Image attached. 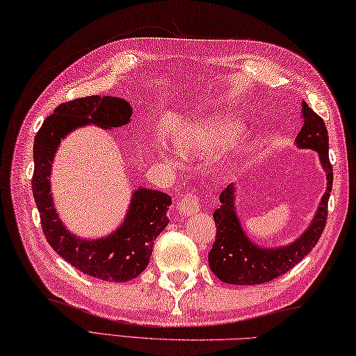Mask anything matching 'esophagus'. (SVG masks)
<instances>
[{
    "instance_id": "obj_1",
    "label": "esophagus",
    "mask_w": 356,
    "mask_h": 356,
    "mask_svg": "<svg viewBox=\"0 0 356 356\" xmlns=\"http://www.w3.org/2000/svg\"><path fill=\"white\" fill-rule=\"evenodd\" d=\"M177 209L179 213L182 214L184 217H190V216H195L200 211L199 207V197L194 193H190L180 197L177 200Z\"/></svg>"
}]
</instances>
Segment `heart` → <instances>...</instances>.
Segmentation results:
<instances>
[{
  "mask_svg": "<svg viewBox=\"0 0 356 356\" xmlns=\"http://www.w3.org/2000/svg\"><path fill=\"white\" fill-rule=\"evenodd\" d=\"M240 131L236 119L225 115H209L186 120L172 133V143L180 153L209 154L225 145L229 159H238L245 153V143L232 139Z\"/></svg>",
  "mask_w": 356,
  "mask_h": 356,
  "instance_id": "1",
  "label": "heart"
}]
</instances>
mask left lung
Wrapping results in <instances>:
<instances>
[{
    "instance_id": "8db88e82",
    "label": "left lung",
    "mask_w": 356,
    "mask_h": 356,
    "mask_svg": "<svg viewBox=\"0 0 356 356\" xmlns=\"http://www.w3.org/2000/svg\"><path fill=\"white\" fill-rule=\"evenodd\" d=\"M301 118L303 127L295 138V145L300 149H314L318 154L321 168L326 172V193L323 194L311 223L300 237L284 246L268 248L257 245L249 238L237 214L236 185L226 186L218 197L222 205L213 214L217 234L213 249L208 254L211 270L223 283L237 286L268 283L303 260L321 237L327 220V202L334 184V172L329 161V134L324 120L309 108L305 101L301 102Z\"/></svg>"
}]
</instances>
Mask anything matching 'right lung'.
Returning a JSON list of instances; mask_svg holds the SVG:
<instances>
[{
    "mask_svg": "<svg viewBox=\"0 0 356 356\" xmlns=\"http://www.w3.org/2000/svg\"><path fill=\"white\" fill-rule=\"evenodd\" d=\"M130 102L116 96H87L64 102L44 120L35 136L32 190L42 231L50 246L84 274L125 283L139 277L149 263L154 240L168 225L171 197L166 193L139 186L133 190L124 222L108 236L86 238L65 228L53 202L50 176L56 151L72 131L96 125L104 130L131 120Z\"/></svg>",
    "mask_w": 356,
    "mask_h": 356,
    "instance_id": "add662e5",
    "label": "right lung"
}]
</instances>
